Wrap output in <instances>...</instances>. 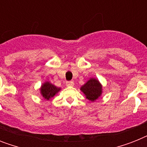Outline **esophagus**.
<instances>
[{"instance_id":"34e87169","label":"esophagus","mask_w":147,"mask_h":147,"mask_svg":"<svg viewBox=\"0 0 147 147\" xmlns=\"http://www.w3.org/2000/svg\"><path fill=\"white\" fill-rule=\"evenodd\" d=\"M65 85H66V86H73L74 82L72 81H66L65 82Z\"/></svg>"}]
</instances>
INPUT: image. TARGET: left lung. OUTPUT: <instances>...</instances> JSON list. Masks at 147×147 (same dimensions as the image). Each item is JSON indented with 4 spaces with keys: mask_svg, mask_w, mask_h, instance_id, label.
I'll return each mask as SVG.
<instances>
[{
    "mask_svg": "<svg viewBox=\"0 0 147 147\" xmlns=\"http://www.w3.org/2000/svg\"><path fill=\"white\" fill-rule=\"evenodd\" d=\"M101 88H102L99 82L96 79L92 78L81 88V90L86 95V98L88 100L94 101L98 99V97H100L101 94Z\"/></svg>",
    "mask_w": 147,
    "mask_h": 147,
    "instance_id": "obj_1",
    "label": "left lung"
}]
</instances>
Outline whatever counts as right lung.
Here are the masks:
<instances>
[{
  "label": "right lung",
  "mask_w": 147,
  "mask_h": 147,
  "mask_svg": "<svg viewBox=\"0 0 147 147\" xmlns=\"http://www.w3.org/2000/svg\"><path fill=\"white\" fill-rule=\"evenodd\" d=\"M60 90V88H58L55 85H52L49 82H46L42 85L41 88V94L46 99L49 100V98H53L56 93Z\"/></svg>",
  "instance_id": "1"
}]
</instances>
